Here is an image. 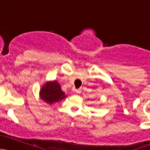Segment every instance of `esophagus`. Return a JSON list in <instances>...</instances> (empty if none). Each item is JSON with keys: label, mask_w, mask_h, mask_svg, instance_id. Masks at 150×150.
<instances>
[{"label": "esophagus", "mask_w": 150, "mask_h": 150, "mask_svg": "<svg viewBox=\"0 0 150 150\" xmlns=\"http://www.w3.org/2000/svg\"><path fill=\"white\" fill-rule=\"evenodd\" d=\"M74 91H75L76 93L79 94V93H81L82 89H81V88H77V89H75V90H74Z\"/></svg>", "instance_id": "obj_1"}]
</instances>
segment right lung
Returning <instances> with one entry per match:
<instances>
[{
    "instance_id": "right-lung-1",
    "label": "right lung",
    "mask_w": 150,
    "mask_h": 150,
    "mask_svg": "<svg viewBox=\"0 0 150 150\" xmlns=\"http://www.w3.org/2000/svg\"><path fill=\"white\" fill-rule=\"evenodd\" d=\"M40 98L49 104L59 102L65 98L66 95L61 88V86L57 81L46 83L40 91Z\"/></svg>"
}]
</instances>
